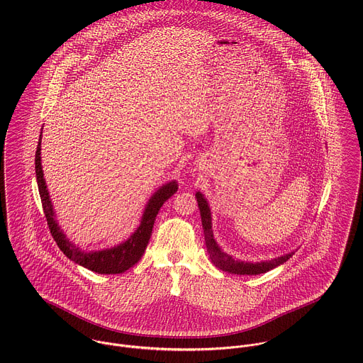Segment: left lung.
Segmentation results:
<instances>
[{"instance_id":"1","label":"left lung","mask_w":363,"mask_h":363,"mask_svg":"<svg viewBox=\"0 0 363 363\" xmlns=\"http://www.w3.org/2000/svg\"><path fill=\"white\" fill-rule=\"evenodd\" d=\"M196 199H197L200 213H201V222H203V229H204V236H206L208 255H209L211 261L213 262V265L218 267L219 269L226 271L229 274H236V275H259V274H264L269 269L277 268L278 265L286 262L295 255V252H291L288 255L268 259V261H259V262L233 259L230 255L225 253L219 247V245L216 243V240L213 238L212 218H211V209L208 206L207 199L204 197V194L201 191L196 193Z\"/></svg>"}]
</instances>
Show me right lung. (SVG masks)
I'll use <instances>...</instances> for the list:
<instances>
[{"label": "right lung", "instance_id": "right-lung-1", "mask_svg": "<svg viewBox=\"0 0 363 363\" xmlns=\"http://www.w3.org/2000/svg\"><path fill=\"white\" fill-rule=\"evenodd\" d=\"M42 145V134L39 138L38 150H36V156H35V170H36V180H38V187H39V194L42 199V206L43 211L48 219L49 229L52 232V239L55 240L57 246L60 250L68 257L72 259L74 262L94 271L98 274H121L131 268L134 264H137L151 239L152 228L155 223L156 215L159 212L160 207L166 200H169L176 191H177V182L172 180L162 187H159L155 193L151 196L148 200L145 209L143 212L141 220L135 232L123 243L113 246L110 249H104L98 252H85L75 246L69 239L64 235L61 230L57 219H55V212L52 208V200L49 196V190L45 182L43 176V169H42V156H40V148Z\"/></svg>", "mask_w": 363, "mask_h": 363}]
</instances>
